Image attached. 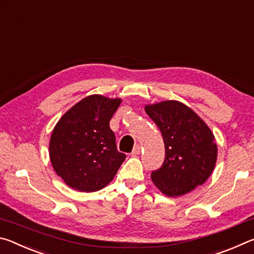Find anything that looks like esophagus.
Masks as SVG:
<instances>
[{
	"label": "esophagus",
	"mask_w": 254,
	"mask_h": 254,
	"mask_svg": "<svg viewBox=\"0 0 254 254\" xmlns=\"http://www.w3.org/2000/svg\"><path fill=\"white\" fill-rule=\"evenodd\" d=\"M141 152V145L140 144H136L134 148H133V151L132 154H140Z\"/></svg>",
	"instance_id": "obj_1"
}]
</instances>
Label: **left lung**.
<instances>
[{"instance_id": "1", "label": "left lung", "mask_w": 254, "mask_h": 254, "mask_svg": "<svg viewBox=\"0 0 254 254\" xmlns=\"http://www.w3.org/2000/svg\"><path fill=\"white\" fill-rule=\"evenodd\" d=\"M161 131L166 157L151 179L162 194L178 197L203 185L216 165L217 145L213 132L190 107L179 101L144 106Z\"/></svg>"}]
</instances>
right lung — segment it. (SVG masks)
I'll use <instances>...</instances> for the list:
<instances>
[{
	"instance_id": "right-lung-1",
	"label": "right lung",
	"mask_w": 254,
	"mask_h": 254,
	"mask_svg": "<svg viewBox=\"0 0 254 254\" xmlns=\"http://www.w3.org/2000/svg\"><path fill=\"white\" fill-rule=\"evenodd\" d=\"M121 98L98 94L86 96L56 124L49 142L53 168L67 186L78 191H97L107 186L126 154L119 152L110 120Z\"/></svg>"
}]
</instances>
